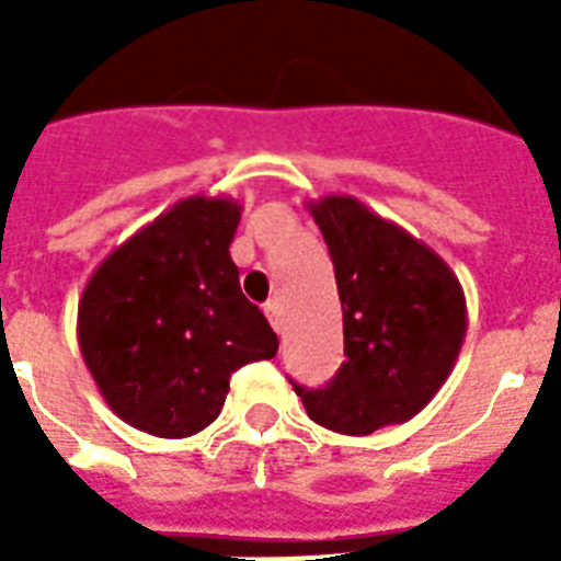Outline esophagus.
Here are the masks:
<instances>
[{"mask_svg": "<svg viewBox=\"0 0 561 561\" xmlns=\"http://www.w3.org/2000/svg\"><path fill=\"white\" fill-rule=\"evenodd\" d=\"M264 314L271 320V325L276 332H282V325H285V311H282V302L279 299H271L267 306H264Z\"/></svg>", "mask_w": 561, "mask_h": 561, "instance_id": "34e87169", "label": "esophagus"}]
</instances>
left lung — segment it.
Segmentation results:
<instances>
[{
  "label": "left lung",
  "instance_id": "left-lung-1",
  "mask_svg": "<svg viewBox=\"0 0 561 561\" xmlns=\"http://www.w3.org/2000/svg\"><path fill=\"white\" fill-rule=\"evenodd\" d=\"M308 211L332 253L346 360L320 390H294L308 416L337 434L401 425L434 399L460 355L469 325L460 279L350 194H325Z\"/></svg>",
  "mask_w": 561,
  "mask_h": 561
}]
</instances>
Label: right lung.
<instances>
[{"label":"right lung","mask_w":561,"mask_h":561,"mask_svg":"<svg viewBox=\"0 0 561 561\" xmlns=\"http://www.w3.org/2000/svg\"><path fill=\"white\" fill-rule=\"evenodd\" d=\"M232 197L194 194L118 244L83 288L78 346L122 422L183 439L218 419L238 367L279 337L241 294Z\"/></svg>","instance_id":"right-lung-1"}]
</instances>
